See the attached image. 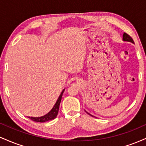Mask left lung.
Wrapping results in <instances>:
<instances>
[{"instance_id":"1","label":"left lung","mask_w":146,"mask_h":146,"mask_svg":"<svg viewBox=\"0 0 146 146\" xmlns=\"http://www.w3.org/2000/svg\"><path fill=\"white\" fill-rule=\"evenodd\" d=\"M123 41H124V42H132V44H135V42H134L133 40H132V38H131V37H130V36H129V35H128V34H127V33H123ZM86 112L88 114V115H90V116L95 117V116H93V115H92L91 114H90L89 113H88V112H87V111H86Z\"/></svg>"}]
</instances>
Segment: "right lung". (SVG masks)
<instances>
[{
  "label": "right lung",
  "instance_id": "right-lung-1",
  "mask_svg": "<svg viewBox=\"0 0 146 146\" xmlns=\"http://www.w3.org/2000/svg\"><path fill=\"white\" fill-rule=\"evenodd\" d=\"M65 88H64L62 93H60L59 98H58V100H57L55 105L53 106V108L50 110L49 112L47 114L44 115V116L42 117H28L29 118L31 119L33 121H36V122H46L48 121H50V120L54 119L58 115V111H59V107L60 104V102H61L62 98V95L64 93V91Z\"/></svg>",
  "mask_w": 146,
  "mask_h": 146
}]
</instances>
